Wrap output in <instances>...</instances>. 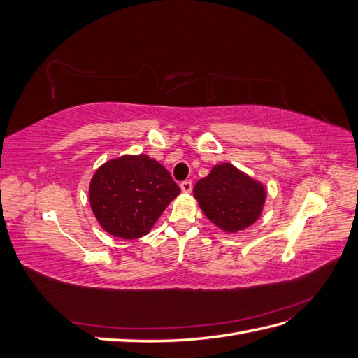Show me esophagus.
Returning <instances> with one entry per match:
<instances>
[{"instance_id":"34e87169","label":"esophagus","mask_w":358,"mask_h":358,"mask_svg":"<svg viewBox=\"0 0 358 358\" xmlns=\"http://www.w3.org/2000/svg\"><path fill=\"white\" fill-rule=\"evenodd\" d=\"M180 189H182L183 192H191V191H192V182H191V180H183V182L180 183Z\"/></svg>"}]
</instances>
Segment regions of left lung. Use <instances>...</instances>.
I'll list each match as a JSON object with an SVG mask.
<instances>
[{
	"label": "left lung",
	"mask_w": 358,
	"mask_h": 358,
	"mask_svg": "<svg viewBox=\"0 0 358 358\" xmlns=\"http://www.w3.org/2000/svg\"><path fill=\"white\" fill-rule=\"evenodd\" d=\"M204 215L227 233H236L254 224L266 200V191L231 164L215 166L194 187Z\"/></svg>",
	"instance_id": "obj_1"
}]
</instances>
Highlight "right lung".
Masks as SVG:
<instances>
[{"instance_id": "add662e5", "label": "right lung", "mask_w": 358, "mask_h": 358, "mask_svg": "<svg viewBox=\"0 0 358 358\" xmlns=\"http://www.w3.org/2000/svg\"><path fill=\"white\" fill-rule=\"evenodd\" d=\"M179 192L178 183L159 162L146 155H125L95 171L90 201L107 233L137 239L149 233Z\"/></svg>"}]
</instances>
